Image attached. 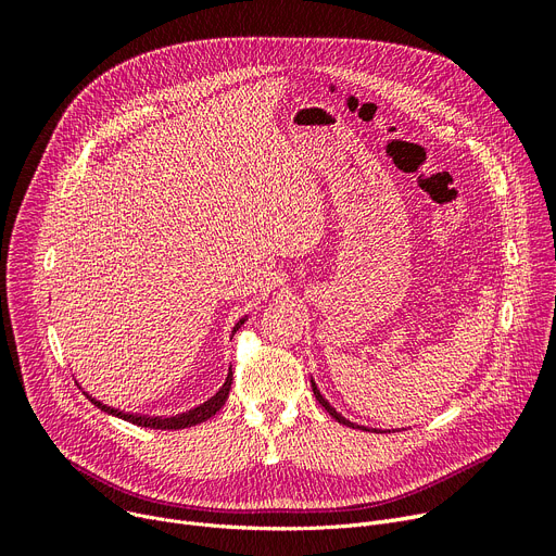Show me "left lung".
I'll list each match as a JSON object with an SVG mask.
<instances>
[{
  "label": "left lung",
  "instance_id": "8db88e82",
  "mask_svg": "<svg viewBox=\"0 0 556 556\" xmlns=\"http://www.w3.org/2000/svg\"><path fill=\"white\" fill-rule=\"evenodd\" d=\"M311 386H313V394H315V399L319 401V405H323L325 410H327V413H329L338 424H344V426H349V428H361V430H367V428H363V426H356V424H352V421H346L342 415H338V413H336V407H331V405H329V401H327L323 394H319V390H317V386H315L313 381H311ZM374 432H376V430H374Z\"/></svg>",
  "mask_w": 556,
  "mask_h": 556
}]
</instances>
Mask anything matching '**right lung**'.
Here are the masks:
<instances>
[{"instance_id": "obj_1", "label": "right lung", "mask_w": 556, "mask_h": 556, "mask_svg": "<svg viewBox=\"0 0 556 556\" xmlns=\"http://www.w3.org/2000/svg\"><path fill=\"white\" fill-rule=\"evenodd\" d=\"M243 323H245V317L241 319V323H239L237 327H233V331H239ZM229 390H231V369H229V374H227V378H225L223 388H220L210 401H204L202 405H198V407H193V410H189V413H185V415H178V417H141V415H128V413H122V410H114V407H110V405H103L101 401L92 399L87 392H85V396L90 399L97 407H101L103 413L119 417V419H124V421H130V424H135V426H141V428H157V430H180V428H191V426H195V424H202V421H207L210 417H214V415L220 410V407L225 405V401H227V396H229Z\"/></svg>"}]
</instances>
